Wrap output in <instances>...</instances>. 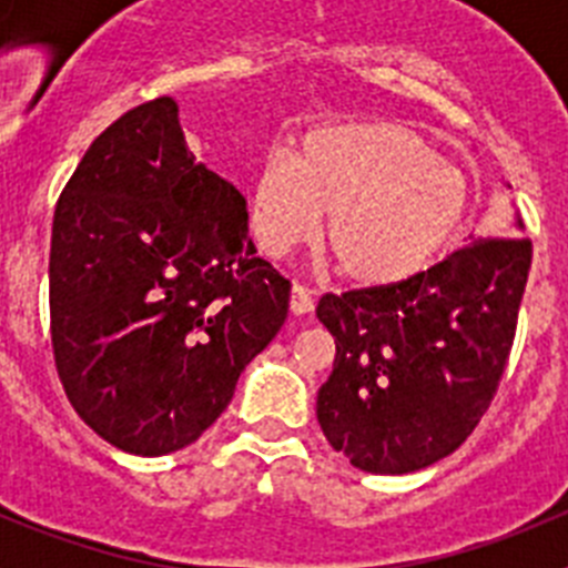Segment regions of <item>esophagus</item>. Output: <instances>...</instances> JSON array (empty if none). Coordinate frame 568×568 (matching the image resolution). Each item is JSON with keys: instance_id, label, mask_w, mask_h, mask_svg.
<instances>
[{"instance_id": "esophagus-1", "label": "esophagus", "mask_w": 568, "mask_h": 568, "mask_svg": "<svg viewBox=\"0 0 568 568\" xmlns=\"http://www.w3.org/2000/svg\"><path fill=\"white\" fill-rule=\"evenodd\" d=\"M313 307H315L313 293H310L304 284H293V290H290V313L307 315V313H313Z\"/></svg>"}]
</instances>
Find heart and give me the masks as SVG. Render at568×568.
Here are the masks:
<instances>
[{
  "mask_svg": "<svg viewBox=\"0 0 568 568\" xmlns=\"http://www.w3.org/2000/svg\"><path fill=\"white\" fill-rule=\"evenodd\" d=\"M324 241L358 287L426 273L469 215V179L424 135L395 122L321 124L298 153L270 150L250 184V227L264 255Z\"/></svg>",
  "mask_w": 568,
  "mask_h": 568,
  "instance_id": "1",
  "label": "heart"
}]
</instances>
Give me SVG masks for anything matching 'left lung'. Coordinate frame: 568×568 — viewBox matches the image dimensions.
<instances>
[{
	"label": "left lung",
	"mask_w": 568,
	"mask_h": 568,
	"mask_svg": "<svg viewBox=\"0 0 568 568\" xmlns=\"http://www.w3.org/2000/svg\"><path fill=\"white\" fill-rule=\"evenodd\" d=\"M515 210L498 239H475L393 287L324 295L335 364L318 424L335 453L373 475L453 455L489 409L509 358L531 244Z\"/></svg>",
	"instance_id": "8db88e82"
}]
</instances>
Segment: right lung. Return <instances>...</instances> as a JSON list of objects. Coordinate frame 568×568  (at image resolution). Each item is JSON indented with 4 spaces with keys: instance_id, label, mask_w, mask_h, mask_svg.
I'll use <instances>...</instances> for the list:
<instances>
[{
    "instance_id": "obj_1",
    "label": "right lung",
    "mask_w": 568,
    "mask_h": 568,
    "mask_svg": "<svg viewBox=\"0 0 568 568\" xmlns=\"http://www.w3.org/2000/svg\"><path fill=\"white\" fill-rule=\"evenodd\" d=\"M247 199L190 153L173 97L115 119L53 213L50 335L68 400L142 458L202 438L275 338L290 281L258 258Z\"/></svg>"
}]
</instances>
